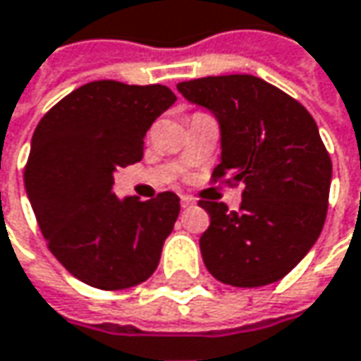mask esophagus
<instances>
[{
  "mask_svg": "<svg viewBox=\"0 0 361 361\" xmlns=\"http://www.w3.org/2000/svg\"><path fill=\"white\" fill-rule=\"evenodd\" d=\"M180 202H181V208H190V206H194V200H192L190 196H181Z\"/></svg>",
  "mask_w": 361,
  "mask_h": 361,
  "instance_id": "1",
  "label": "esophagus"
}]
</instances>
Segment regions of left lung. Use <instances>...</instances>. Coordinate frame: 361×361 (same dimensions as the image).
<instances>
[{
	"label": "left lung",
	"mask_w": 361,
	"mask_h": 361,
	"mask_svg": "<svg viewBox=\"0 0 361 361\" xmlns=\"http://www.w3.org/2000/svg\"><path fill=\"white\" fill-rule=\"evenodd\" d=\"M221 128L214 178L243 183L239 210L202 200L210 226L200 237L206 269L223 284L257 288L282 280L319 239L333 165L317 122L296 99L253 75L178 83Z\"/></svg>",
	"instance_id": "8db88e82"
}]
</instances>
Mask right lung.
Wrapping results in <instances>:
<instances>
[{"label":"right lung","instance_id":"add662e5","mask_svg":"<svg viewBox=\"0 0 361 361\" xmlns=\"http://www.w3.org/2000/svg\"><path fill=\"white\" fill-rule=\"evenodd\" d=\"M176 102L165 85L92 81L38 122L24 185L53 255L77 280L124 290L157 269L180 214L163 192L140 202L112 192L114 171L142 159L145 135Z\"/></svg>","mask_w":361,"mask_h":361}]
</instances>
